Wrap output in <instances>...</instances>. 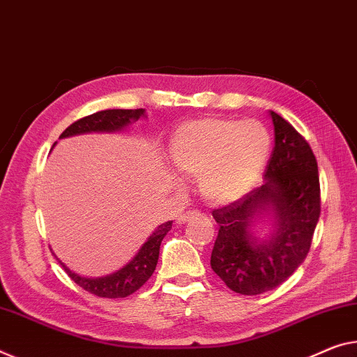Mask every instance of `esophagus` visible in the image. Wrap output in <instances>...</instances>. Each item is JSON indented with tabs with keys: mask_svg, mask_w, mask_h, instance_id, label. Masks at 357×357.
Wrapping results in <instances>:
<instances>
[{
	"mask_svg": "<svg viewBox=\"0 0 357 357\" xmlns=\"http://www.w3.org/2000/svg\"><path fill=\"white\" fill-rule=\"evenodd\" d=\"M199 215H201L199 211H186L183 213H180L178 223H185V222H188L190 218H195V217H199Z\"/></svg>",
	"mask_w": 357,
	"mask_h": 357,
	"instance_id": "1",
	"label": "esophagus"
}]
</instances>
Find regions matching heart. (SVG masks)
I'll return each mask as SVG.
<instances>
[{"label":"heart","instance_id":"1","mask_svg":"<svg viewBox=\"0 0 357 357\" xmlns=\"http://www.w3.org/2000/svg\"><path fill=\"white\" fill-rule=\"evenodd\" d=\"M271 151V135L259 121L207 116L175 130L169 145L177 171L199 177L212 204L239 199L257 183Z\"/></svg>","mask_w":357,"mask_h":357}]
</instances>
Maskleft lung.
<instances>
[{"label": "left lung", "mask_w": 357, "mask_h": 357, "mask_svg": "<svg viewBox=\"0 0 357 357\" xmlns=\"http://www.w3.org/2000/svg\"><path fill=\"white\" fill-rule=\"evenodd\" d=\"M274 146L266 182L234 202L213 209L218 236L211 255L217 276L236 294L259 295L281 286L308 255L321 215L317 162L308 142L271 112ZM271 208L277 229L260 241L250 231L255 213Z\"/></svg>", "instance_id": "1"}]
</instances>
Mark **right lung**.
I'll return each mask as SVG.
<instances>
[{
  "instance_id": "right-lung-1",
  "label": "right lung",
  "mask_w": 357,
  "mask_h": 357,
  "mask_svg": "<svg viewBox=\"0 0 357 357\" xmlns=\"http://www.w3.org/2000/svg\"><path fill=\"white\" fill-rule=\"evenodd\" d=\"M145 109H103V112L92 113L89 116H84L70 124L67 129L60 134L62 137L86 134V132H113V130H121L124 126L130 121H137L140 116H144ZM172 228V222H166L158 227V229L148 238L146 243L142 245L132 260L121 270L103 278H84L73 271H70L67 266L60 261L63 270L67 271L71 281H75L79 287H83L87 292L97 297L103 298H123L134 294L151 278L155 273L158 259H160V245L164 236Z\"/></svg>"
}]
</instances>
